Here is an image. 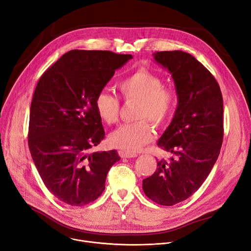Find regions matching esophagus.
Instances as JSON below:
<instances>
[{
  "mask_svg": "<svg viewBox=\"0 0 251 251\" xmlns=\"http://www.w3.org/2000/svg\"><path fill=\"white\" fill-rule=\"evenodd\" d=\"M120 156L122 158H134V157H137V153H134V152H130V151H120L119 152Z\"/></svg>",
  "mask_w": 251,
  "mask_h": 251,
  "instance_id": "esophagus-1",
  "label": "esophagus"
}]
</instances>
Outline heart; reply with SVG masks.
Instances as JSON below:
<instances>
[{
	"instance_id": "obj_1",
	"label": "heart",
	"mask_w": 251,
	"mask_h": 251,
	"mask_svg": "<svg viewBox=\"0 0 251 251\" xmlns=\"http://www.w3.org/2000/svg\"><path fill=\"white\" fill-rule=\"evenodd\" d=\"M119 91L125 102H138L136 118L140 121L122 125L114 131L110 140L117 147L136 151L153 139V128H161L171 119L176 104L174 89L163 87V80L146 69H138L119 83ZM100 117L109 125L119 121L120 102L116 97L103 91L95 101Z\"/></svg>"
}]
</instances>
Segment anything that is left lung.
Listing matches in <instances>:
<instances>
[{"label": "left lung", "mask_w": 251, "mask_h": 251, "mask_svg": "<svg viewBox=\"0 0 251 251\" xmlns=\"http://www.w3.org/2000/svg\"><path fill=\"white\" fill-rule=\"evenodd\" d=\"M156 62L174 78L177 107L157 145L173 153L158 159L142 189L151 201L173 206L196 193L208 177L223 142V99L213 75L190 53L159 51Z\"/></svg>", "instance_id": "1"}]
</instances>
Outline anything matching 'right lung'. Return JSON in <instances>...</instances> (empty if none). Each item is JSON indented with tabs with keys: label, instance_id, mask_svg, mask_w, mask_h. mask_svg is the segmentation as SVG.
<instances>
[{
	"label": "right lung",
	"instance_id": "right-lung-1",
	"mask_svg": "<svg viewBox=\"0 0 251 251\" xmlns=\"http://www.w3.org/2000/svg\"><path fill=\"white\" fill-rule=\"evenodd\" d=\"M131 54L71 50L41 75L30 107L28 145L44 182L61 202L81 207L105 190L116 150L90 152L105 136L95 101Z\"/></svg>",
	"mask_w": 251,
	"mask_h": 251
}]
</instances>
